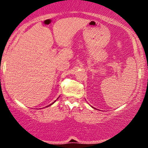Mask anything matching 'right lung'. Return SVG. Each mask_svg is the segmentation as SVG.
Instances as JSON below:
<instances>
[{
    "label": "right lung",
    "instance_id": "obj_1",
    "mask_svg": "<svg viewBox=\"0 0 148 148\" xmlns=\"http://www.w3.org/2000/svg\"><path fill=\"white\" fill-rule=\"evenodd\" d=\"M55 101H53V102L52 103H51V104H49V106H46V107H48V106H51V105H52V104H53V103L54 102H55Z\"/></svg>",
    "mask_w": 148,
    "mask_h": 148
}]
</instances>
